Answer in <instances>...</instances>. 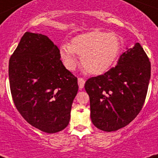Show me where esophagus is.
I'll use <instances>...</instances> for the list:
<instances>
[{
  "mask_svg": "<svg viewBox=\"0 0 158 158\" xmlns=\"http://www.w3.org/2000/svg\"><path fill=\"white\" fill-rule=\"evenodd\" d=\"M78 84H79V89H82L84 87V84H85V80L83 78H79L78 79Z\"/></svg>",
  "mask_w": 158,
  "mask_h": 158,
  "instance_id": "1",
  "label": "esophagus"
}]
</instances>
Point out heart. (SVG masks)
<instances>
[{
  "label": "heart",
  "instance_id": "heart-1",
  "mask_svg": "<svg viewBox=\"0 0 158 158\" xmlns=\"http://www.w3.org/2000/svg\"><path fill=\"white\" fill-rule=\"evenodd\" d=\"M121 43L115 33L94 30L75 36L69 45L60 47V55L67 69H74L76 55L81 56V64L88 73L99 75L107 71L120 54Z\"/></svg>",
  "mask_w": 158,
  "mask_h": 158
}]
</instances>
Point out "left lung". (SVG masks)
<instances>
[{"label": "left lung", "mask_w": 158, "mask_h": 158, "mask_svg": "<svg viewBox=\"0 0 158 158\" xmlns=\"http://www.w3.org/2000/svg\"><path fill=\"white\" fill-rule=\"evenodd\" d=\"M150 76L149 59L137 43L120 56L115 67L88 79L84 88L93 124L107 132L129 125L142 110Z\"/></svg>", "instance_id": "left-lung-1"}]
</instances>
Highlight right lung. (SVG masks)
<instances>
[{"mask_svg": "<svg viewBox=\"0 0 158 158\" xmlns=\"http://www.w3.org/2000/svg\"><path fill=\"white\" fill-rule=\"evenodd\" d=\"M9 79L14 103L28 124L48 134L68 125L78 79L47 36L23 34L9 61Z\"/></svg>", "mask_w": 158, "mask_h": 158, "instance_id": "right-lung-1", "label": "right lung"}]
</instances>
